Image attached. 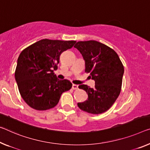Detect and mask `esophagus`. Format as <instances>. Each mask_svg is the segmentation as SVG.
Segmentation results:
<instances>
[{
	"label": "esophagus",
	"mask_w": 150,
	"mask_h": 150,
	"mask_svg": "<svg viewBox=\"0 0 150 150\" xmlns=\"http://www.w3.org/2000/svg\"><path fill=\"white\" fill-rule=\"evenodd\" d=\"M78 88V86L76 84H73L72 85V89L73 90H77Z\"/></svg>",
	"instance_id": "1"
}]
</instances>
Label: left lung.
Wrapping results in <instances>:
<instances>
[{
  "label": "left lung",
  "instance_id": "obj_1",
  "mask_svg": "<svg viewBox=\"0 0 150 150\" xmlns=\"http://www.w3.org/2000/svg\"><path fill=\"white\" fill-rule=\"evenodd\" d=\"M74 47L81 53L85 61V72L95 81L91 88L85 84L78 88L88 94V100L78 103L83 111L98 115L109 110L121 93L124 67L112 48L98 41H78Z\"/></svg>",
  "mask_w": 150,
  "mask_h": 150
}]
</instances>
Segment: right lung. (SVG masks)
I'll return each mask as SVG.
<instances>
[{"label": "right lung", "mask_w": 150, "mask_h": 150, "mask_svg": "<svg viewBox=\"0 0 150 150\" xmlns=\"http://www.w3.org/2000/svg\"><path fill=\"white\" fill-rule=\"evenodd\" d=\"M76 42L44 39L20 54L15 77L21 96L32 109H52L58 103L62 94L72 88L70 81L59 80L54 70L57 69L62 53L72 48Z\"/></svg>", "instance_id": "right-lung-1"}]
</instances>
